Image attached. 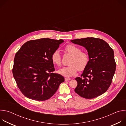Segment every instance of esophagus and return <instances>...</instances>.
I'll return each instance as SVG.
<instances>
[{
    "instance_id": "1",
    "label": "esophagus",
    "mask_w": 126,
    "mask_h": 126,
    "mask_svg": "<svg viewBox=\"0 0 126 126\" xmlns=\"http://www.w3.org/2000/svg\"><path fill=\"white\" fill-rule=\"evenodd\" d=\"M70 80H71V79H70V78H65V81H70Z\"/></svg>"
}]
</instances>
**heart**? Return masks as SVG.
I'll list each match as a JSON object with an SVG mask.
<instances>
[{
	"label": "heart",
	"instance_id": "b5f03b06",
	"mask_svg": "<svg viewBox=\"0 0 126 126\" xmlns=\"http://www.w3.org/2000/svg\"><path fill=\"white\" fill-rule=\"evenodd\" d=\"M65 50L72 56L69 63L70 65L60 69L58 73L65 77H71L74 76L78 70L83 71L86 68L89 57L86 52L81 51L80 48L74 45H67L65 48ZM51 60L55 65L61 66V56L58 51H55L52 53Z\"/></svg>",
	"mask_w": 126,
	"mask_h": 126
}]
</instances>
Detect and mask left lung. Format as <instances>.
I'll return each mask as SVG.
<instances>
[{
    "instance_id": "8db88e82",
    "label": "left lung",
    "mask_w": 126,
    "mask_h": 126,
    "mask_svg": "<svg viewBox=\"0 0 126 126\" xmlns=\"http://www.w3.org/2000/svg\"><path fill=\"white\" fill-rule=\"evenodd\" d=\"M71 41L84 47L89 57L81 77L75 78L78 85L75 92L86 99L99 96L109 88L116 71L113 49L104 40L97 38L87 37Z\"/></svg>"
}]
</instances>
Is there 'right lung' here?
<instances>
[{"label":"right lung","instance_id":"right-lung-1","mask_svg":"<svg viewBox=\"0 0 126 126\" xmlns=\"http://www.w3.org/2000/svg\"><path fill=\"white\" fill-rule=\"evenodd\" d=\"M63 40L49 38L33 40L25 43L16 53L12 73L22 93L30 99L43 101L50 98L64 78L54 73L52 53Z\"/></svg>","mask_w":126,"mask_h":126}]
</instances>
